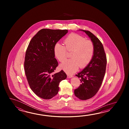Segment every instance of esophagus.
Here are the masks:
<instances>
[{"instance_id":"1","label":"esophagus","mask_w":129,"mask_h":129,"mask_svg":"<svg viewBox=\"0 0 129 129\" xmlns=\"http://www.w3.org/2000/svg\"><path fill=\"white\" fill-rule=\"evenodd\" d=\"M71 77H72V76L70 75H67V78H71Z\"/></svg>"}]
</instances>
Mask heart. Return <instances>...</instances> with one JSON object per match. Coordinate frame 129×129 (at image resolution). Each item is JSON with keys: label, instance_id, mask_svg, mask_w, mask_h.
I'll list each match as a JSON object with an SVG mask.
<instances>
[{"label": "heart", "instance_id": "b5f03b06", "mask_svg": "<svg viewBox=\"0 0 129 129\" xmlns=\"http://www.w3.org/2000/svg\"><path fill=\"white\" fill-rule=\"evenodd\" d=\"M64 46L57 43L54 47L55 57L59 61H63L66 58L67 52H71V58L63 61L60 67L69 74L77 71L79 67L83 68L90 63L94 53L93 42L86 40L85 38L77 34H71L64 40Z\"/></svg>", "mask_w": 129, "mask_h": 129}]
</instances>
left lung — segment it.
I'll return each instance as SVG.
<instances>
[{
  "label": "left lung",
  "instance_id": "left-lung-1",
  "mask_svg": "<svg viewBox=\"0 0 129 129\" xmlns=\"http://www.w3.org/2000/svg\"><path fill=\"white\" fill-rule=\"evenodd\" d=\"M84 32L94 45V53L90 63L77 75L82 84L74 90L75 96L81 100H86L94 96L100 89L104 77L107 57L102 42L89 31Z\"/></svg>",
  "mask_w": 129,
  "mask_h": 129
}]
</instances>
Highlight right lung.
<instances>
[{"instance_id":"1","label":"right lung","mask_w":129,"mask_h":129,"mask_svg":"<svg viewBox=\"0 0 129 129\" xmlns=\"http://www.w3.org/2000/svg\"><path fill=\"white\" fill-rule=\"evenodd\" d=\"M68 32L67 29H42L31 39L26 50L24 66L27 82L34 93L42 99L55 96L59 83L67 77L63 70L54 73L58 66L54 47Z\"/></svg>"}]
</instances>
